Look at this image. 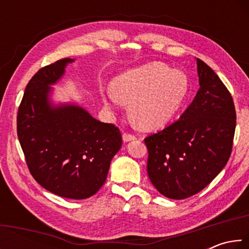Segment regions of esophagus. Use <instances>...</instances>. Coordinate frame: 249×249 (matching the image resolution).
<instances>
[{
    "label": "esophagus",
    "mask_w": 249,
    "mask_h": 249,
    "mask_svg": "<svg viewBox=\"0 0 249 249\" xmlns=\"http://www.w3.org/2000/svg\"><path fill=\"white\" fill-rule=\"evenodd\" d=\"M134 140H136V137H135L133 134H129V133H124L123 134V141L124 142H129V141H134Z\"/></svg>",
    "instance_id": "1"
}]
</instances>
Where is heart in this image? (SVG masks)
<instances>
[{
  "label": "heart",
  "mask_w": 249,
  "mask_h": 249,
  "mask_svg": "<svg viewBox=\"0 0 249 249\" xmlns=\"http://www.w3.org/2000/svg\"><path fill=\"white\" fill-rule=\"evenodd\" d=\"M190 91L189 79L179 70L154 61L129 69L113 80L104 94L107 104L129 103L133 123L142 129L165 125L179 112Z\"/></svg>",
  "instance_id": "obj_1"
}]
</instances>
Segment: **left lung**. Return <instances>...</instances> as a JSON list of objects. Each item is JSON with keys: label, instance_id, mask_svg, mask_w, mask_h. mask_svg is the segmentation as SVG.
I'll use <instances>...</instances> for the list:
<instances>
[{"label": "left lung", "instance_id": "obj_1", "mask_svg": "<svg viewBox=\"0 0 249 249\" xmlns=\"http://www.w3.org/2000/svg\"><path fill=\"white\" fill-rule=\"evenodd\" d=\"M200 89L178 121L147 136V174L169 199L196 195L220 174L233 148L236 111L217 74L196 59Z\"/></svg>", "mask_w": 249, "mask_h": 249}]
</instances>
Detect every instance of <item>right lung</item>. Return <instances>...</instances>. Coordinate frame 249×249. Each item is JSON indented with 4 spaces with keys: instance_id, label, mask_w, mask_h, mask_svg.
Segmentation results:
<instances>
[{
    "instance_id": "right-lung-1",
    "label": "right lung",
    "mask_w": 249,
    "mask_h": 249,
    "mask_svg": "<svg viewBox=\"0 0 249 249\" xmlns=\"http://www.w3.org/2000/svg\"><path fill=\"white\" fill-rule=\"evenodd\" d=\"M73 59L40 68L25 89L18 112V136L33 178L46 190L82 200L100 190L122 146L114 124L102 123L77 105L53 107L50 84Z\"/></svg>"
}]
</instances>
